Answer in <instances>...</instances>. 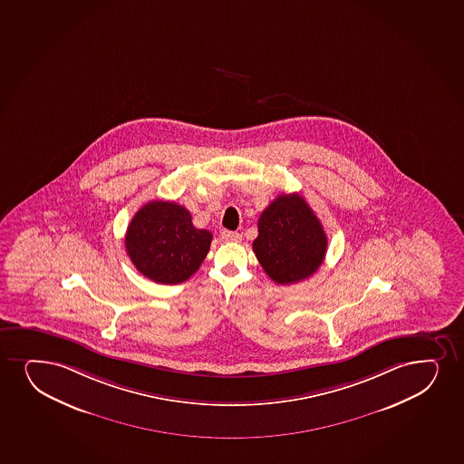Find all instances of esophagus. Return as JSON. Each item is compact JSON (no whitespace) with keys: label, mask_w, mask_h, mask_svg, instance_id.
Wrapping results in <instances>:
<instances>
[{"label":"esophagus","mask_w":464,"mask_h":464,"mask_svg":"<svg viewBox=\"0 0 464 464\" xmlns=\"http://www.w3.org/2000/svg\"><path fill=\"white\" fill-rule=\"evenodd\" d=\"M240 237L242 236L239 233H236V231H227V229H224L220 233V239L225 240V242H239Z\"/></svg>","instance_id":"1"}]
</instances>
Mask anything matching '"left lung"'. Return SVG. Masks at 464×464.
Here are the masks:
<instances>
[{
  "instance_id": "1",
  "label": "left lung",
  "mask_w": 464,
  "mask_h": 464,
  "mask_svg": "<svg viewBox=\"0 0 464 464\" xmlns=\"http://www.w3.org/2000/svg\"><path fill=\"white\" fill-rule=\"evenodd\" d=\"M324 229L312 208L298 194H281L257 220L253 251L268 278L276 284L300 283L326 256Z\"/></svg>"
}]
</instances>
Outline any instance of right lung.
I'll return each instance as SVG.
<instances>
[{"label":"right lung","instance_id":"add662e5","mask_svg":"<svg viewBox=\"0 0 464 464\" xmlns=\"http://www.w3.org/2000/svg\"><path fill=\"white\" fill-rule=\"evenodd\" d=\"M213 235L192 225L191 213L164 200L146 203L131 218L126 233L127 255L146 278L180 284L202 266Z\"/></svg>","mask_w":464,"mask_h":464}]
</instances>
